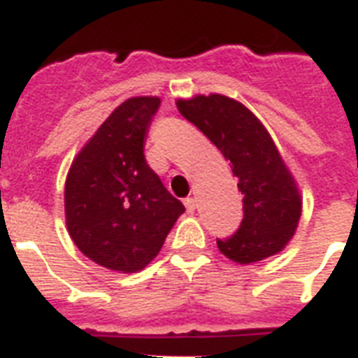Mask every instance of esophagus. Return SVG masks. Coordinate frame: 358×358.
Here are the masks:
<instances>
[{
	"label": "esophagus",
	"mask_w": 358,
	"mask_h": 358,
	"mask_svg": "<svg viewBox=\"0 0 358 358\" xmlns=\"http://www.w3.org/2000/svg\"><path fill=\"white\" fill-rule=\"evenodd\" d=\"M185 207H187V213L192 214L194 210H196V199H194V197H187V199H185Z\"/></svg>",
	"instance_id": "esophagus-1"
}]
</instances>
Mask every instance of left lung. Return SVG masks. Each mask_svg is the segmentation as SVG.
Instances as JSON below:
<instances>
[{"label":"left lung","mask_w":358,"mask_h":358,"mask_svg":"<svg viewBox=\"0 0 358 358\" xmlns=\"http://www.w3.org/2000/svg\"><path fill=\"white\" fill-rule=\"evenodd\" d=\"M177 110L231 162L244 199V220L218 250L236 264H253L281 253L296 234L303 208L292 171L262 122L224 94H197L176 101Z\"/></svg>","instance_id":"left-lung-1"}]
</instances>
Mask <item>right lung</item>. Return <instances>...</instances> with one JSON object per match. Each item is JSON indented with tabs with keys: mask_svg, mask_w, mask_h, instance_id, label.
I'll return each instance as SVG.
<instances>
[{
	"mask_svg": "<svg viewBox=\"0 0 358 358\" xmlns=\"http://www.w3.org/2000/svg\"><path fill=\"white\" fill-rule=\"evenodd\" d=\"M161 99H125L71 161L64 185L66 229L83 255L118 273L155 259L185 213L144 157L145 131Z\"/></svg>",
	"mask_w": 358,
	"mask_h": 358,
	"instance_id": "obj_1",
	"label": "right lung"
}]
</instances>
